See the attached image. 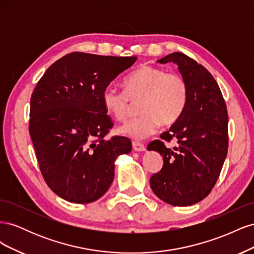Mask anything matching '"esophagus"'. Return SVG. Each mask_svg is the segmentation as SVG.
<instances>
[{"mask_svg":"<svg viewBox=\"0 0 254 254\" xmlns=\"http://www.w3.org/2000/svg\"><path fill=\"white\" fill-rule=\"evenodd\" d=\"M132 147L135 151H144L146 149V146L143 143L136 142V141L132 142Z\"/></svg>","mask_w":254,"mask_h":254,"instance_id":"obj_1","label":"esophagus"}]
</instances>
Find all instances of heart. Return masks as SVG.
I'll use <instances>...</instances> for the list:
<instances>
[{
	"mask_svg": "<svg viewBox=\"0 0 254 254\" xmlns=\"http://www.w3.org/2000/svg\"><path fill=\"white\" fill-rule=\"evenodd\" d=\"M125 90L107 86L102 94L106 111L115 121H124L132 103H139V117L127 121L120 132L135 140L155 133L160 125L172 126L181 118L189 101V84L179 73L142 65L124 81Z\"/></svg>",
	"mask_w": 254,
	"mask_h": 254,
	"instance_id": "obj_1",
	"label": "heart"
}]
</instances>
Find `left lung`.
Segmentation results:
<instances>
[{
	"mask_svg": "<svg viewBox=\"0 0 254 254\" xmlns=\"http://www.w3.org/2000/svg\"><path fill=\"white\" fill-rule=\"evenodd\" d=\"M159 64L174 63L189 84V101L181 118L161 140L148 144L163 157V167L150 178L151 190L175 206L201 201L211 193L228 152V112L216 80L206 68L182 53H172ZM175 139L174 149L165 145Z\"/></svg>",
	"mask_w": 254,
	"mask_h": 254,
	"instance_id": "left-lung-1",
	"label": "left lung"
}]
</instances>
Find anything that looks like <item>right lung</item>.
I'll list each match as a JSON object with an SVG mask.
<instances>
[{
    "instance_id": "obj_1",
    "label": "right lung",
    "mask_w": 254,
    "mask_h": 254,
    "mask_svg": "<svg viewBox=\"0 0 254 254\" xmlns=\"http://www.w3.org/2000/svg\"><path fill=\"white\" fill-rule=\"evenodd\" d=\"M136 57L74 52L54 63L30 97L29 134L49 188L66 201L101 198L114 178V161L131 150L125 136L104 137L113 122L104 89Z\"/></svg>"
}]
</instances>
